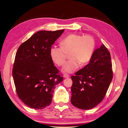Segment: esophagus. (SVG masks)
I'll use <instances>...</instances> for the list:
<instances>
[{
    "label": "esophagus",
    "instance_id": "esophagus-1",
    "mask_svg": "<svg viewBox=\"0 0 128 128\" xmlns=\"http://www.w3.org/2000/svg\"><path fill=\"white\" fill-rule=\"evenodd\" d=\"M64 78H68L69 77V75L68 74H64Z\"/></svg>",
    "mask_w": 128,
    "mask_h": 128
}]
</instances>
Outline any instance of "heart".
<instances>
[{
    "label": "heart",
    "mask_w": 128,
    "mask_h": 128,
    "mask_svg": "<svg viewBox=\"0 0 128 128\" xmlns=\"http://www.w3.org/2000/svg\"><path fill=\"white\" fill-rule=\"evenodd\" d=\"M61 46H54L50 50V57L54 63L61 67L63 66L69 54L70 60L62 69L64 72L72 73L80 64L84 65L91 59L95 49V40L91 35L70 34L61 41Z\"/></svg>",
    "instance_id": "heart-1"
}]
</instances>
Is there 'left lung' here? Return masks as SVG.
<instances>
[{
    "instance_id": "1",
    "label": "left lung",
    "mask_w": 128,
    "mask_h": 128,
    "mask_svg": "<svg viewBox=\"0 0 128 128\" xmlns=\"http://www.w3.org/2000/svg\"><path fill=\"white\" fill-rule=\"evenodd\" d=\"M110 54L104 44L94 51L90 62L72 76L71 102L90 110L102 102L113 78Z\"/></svg>"
}]
</instances>
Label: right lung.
Instances as JSON below:
<instances>
[{"instance_id":"right-lung-1","label":"right lung","mask_w":128,"mask_h":128,"mask_svg":"<svg viewBox=\"0 0 128 128\" xmlns=\"http://www.w3.org/2000/svg\"><path fill=\"white\" fill-rule=\"evenodd\" d=\"M64 31H39L23 42L16 53L12 70L15 88L18 98L30 108L48 106L54 89L64 80L50 52Z\"/></svg>"}]
</instances>
